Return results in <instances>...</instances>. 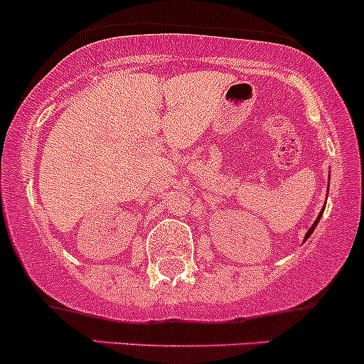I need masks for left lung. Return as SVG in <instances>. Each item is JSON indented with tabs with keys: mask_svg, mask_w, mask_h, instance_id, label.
Returning <instances> with one entry per match:
<instances>
[{
	"mask_svg": "<svg viewBox=\"0 0 364 364\" xmlns=\"http://www.w3.org/2000/svg\"><path fill=\"white\" fill-rule=\"evenodd\" d=\"M322 213H324V209H322V211H321V215H318V216H317V220H315V222H314V225H311V227H310V229H308V232H306V236H304V240H306V237H310V236H311V232H314V230H315V227H317L318 220H321Z\"/></svg>",
	"mask_w": 364,
	"mask_h": 364,
	"instance_id": "obj_1",
	"label": "left lung"
}]
</instances>
